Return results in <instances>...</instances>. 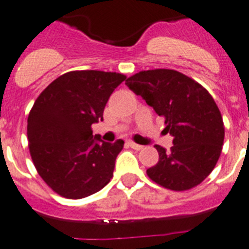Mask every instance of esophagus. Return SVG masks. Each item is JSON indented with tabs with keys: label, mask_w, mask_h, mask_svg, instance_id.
<instances>
[{
	"label": "esophagus",
	"mask_w": 249,
	"mask_h": 249,
	"mask_svg": "<svg viewBox=\"0 0 249 249\" xmlns=\"http://www.w3.org/2000/svg\"><path fill=\"white\" fill-rule=\"evenodd\" d=\"M128 145L130 146L132 149H134V150H142V149H143V146L138 145V143H134V142H133V141H129Z\"/></svg>",
	"instance_id": "1"
}]
</instances>
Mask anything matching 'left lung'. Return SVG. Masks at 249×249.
<instances>
[{"instance_id":"left-lung-1","label":"left lung","mask_w":249,"mask_h":249,"mask_svg":"<svg viewBox=\"0 0 249 249\" xmlns=\"http://www.w3.org/2000/svg\"><path fill=\"white\" fill-rule=\"evenodd\" d=\"M159 116L174 137L170 151L155 145L159 160L147 176L171 191H187L214 170L225 140V126L213 96L200 83L171 69L143 70L125 81Z\"/></svg>"}]
</instances>
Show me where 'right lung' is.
<instances>
[{
  "label": "right lung",
  "mask_w": 249,
  "mask_h": 249,
  "mask_svg": "<svg viewBox=\"0 0 249 249\" xmlns=\"http://www.w3.org/2000/svg\"><path fill=\"white\" fill-rule=\"evenodd\" d=\"M124 74L74 70L41 92L27 120L28 149L37 174L60 196L78 200L99 192L113 176L124 141L103 142L91 125L103 120L104 107Z\"/></svg>",
  "instance_id": "add662e5"
}]
</instances>
